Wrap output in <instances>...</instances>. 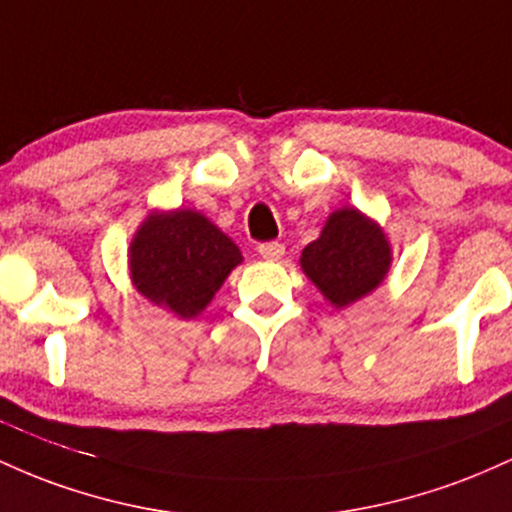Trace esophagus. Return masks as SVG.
Masks as SVG:
<instances>
[{"label": "esophagus", "mask_w": 512, "mask_h": 512, "mask_svg": "<svg viewBox=\"0 0 512 512\" xmlns=\"http://www.w3.org/2000/svg\"><path fill=\"white\" fill-rule=\"evenodd\" d=\"M258 254L266 258V261H280L285 254V246L280 241H266V244L258 246Z\"/></svg>", "instance_id": "1"}]
</instances>
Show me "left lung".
<instances>
[{
	"instance_id": "8db88e82",
	"label": "left lung",
	"mask_w": 512,
	"mask_h": 512,
	"mask_svg": "<svg viewBox=\"0 0 512 512\" xmlns=\"http://www.w3.org/2000/svg\"><path fill=\"white\" fill-rule=\"evenodd\" d=\"M389 261L382 229L353 208L333 212L321 237L302 251L304 273L336 307L375 290L387 275Z\"/></svg>"
}]
</instances>
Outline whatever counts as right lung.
<instances>
[{
    "mask_svg": "<svg viewBox=\"0 0 512 512\" xmlns=\"http://www.w3.org/2000/svg\"><path fill=\"white\" fill-rule=\"evenodd\" d=\"M237 263V244L193 210L149 217L130 246L137 290L183 319L203 312Z\"/></svg>",
    "mask_w": 512,
    "mask_h": 512,
    "instance_id": "obj_1",
    "label": "right lung"
}]
</instances>
